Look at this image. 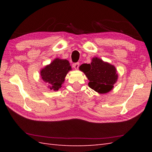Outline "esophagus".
<instances>
[{
    "label": "esophagus",
    "instance_id": "34e87169",
    "mask_svg": "<svg viewBox=\"0 0 152 152\" xmlns=\"http://www.w3.org/2000/svg\"><path fill=\"white\" fill-rule=\"evenodd\" d=\"M80 66V63H74L73 64V67L74 68V69L75 70H78V68Z\"/></svg>",
    "mask_w": 152,
    "mask_h": 152
}]
</instances>
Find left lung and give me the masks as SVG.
Returning <instances> with one entry per match:
<instances>
[{
	"instance_id": "8db88e82",
	"label": "left lung",
	"mask_w": 152,
	"mask_h": 152,
	"mask_svg": "<svg viewBox=\"0 0 152 152\" xmlns=\"http://www.w3.org/2000/svg\"><path fill=\"white\" fill-rule=\"evenodd\" d=\"M80 70L85 74L90 88L99 93H108L117 82L118 74L115 67L98 57H93L90 64H82Z\"/></svg>"
}]
</instances>
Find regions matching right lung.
<instances>
[{
    "instance_id": "add662e5",
    "label": "right lung",
    "mask_w": 152,
    "mask_h": 152,
    "mask_svg": "<svg viewBox=\"0 0 152 152\" xmlns=\"http://www.w3.org/2000/svg\"><path fill=\"white\" fill-rule=\"evenodd\" d=\"M72 70L66 59L56 58L40 70V77L51 91H58L64 82L68 72Z\"/></svg>"
}]
</instances>
